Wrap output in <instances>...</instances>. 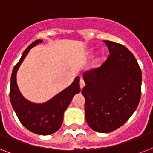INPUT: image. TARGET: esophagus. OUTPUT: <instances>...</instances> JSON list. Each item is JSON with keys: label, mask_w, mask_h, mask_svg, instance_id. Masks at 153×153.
<instances>
[{"label": "esophagus", "mask_w": 153, "mask_h": 153, "mask_svg": "<svg viewBox=\"0 0 153 153\" xmlns=\"http://www.w3.org/2000/svg\"><path fill=\"white\" fill-rule=\"evenodd\" d=\"M79 86H80V88L82 89L84 87V86H85V82H84V80L82 79H80V82H79Z\"/></svg>", "instance_id": "34e87169"}]
</instances>
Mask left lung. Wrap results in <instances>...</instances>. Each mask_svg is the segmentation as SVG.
I'll use <instances>...</instances> for the list:
<instances>
[{
    "label": "left lung",
    "mask_w": 153,
    "mask_h": 153,
    "mask_svg": "<svg viewBox=\"0 0 153 153\" xmlns=\"http://www.w3.org/2000/svg\"><path fill=\"white\" fill-rule=\"evenodd\" d=\"M109 55L101 67L83 73L85 114L88 126L98 133H110L128 121L138 106L142 74L128 48L104 40Z\"/></svg>",
    "instance_id": "obj_1"
}]
</instances>
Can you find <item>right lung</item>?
Here are the masks:
<instances>
[{
  "label": "right lung",
  "mask_w": 153,
  "mask_h": 153,
  "mask_svg": "<svg viewBox=\"0 0 153 153\" xmlns=\"http://www.w3.org/2000/svg\"><path fill=\"white\" fill-rule=\"evenodd\" d=\"M43 40L37 39L31 44L15 65L11 76L10 97L11 104L19 121L25 128L32 133L39 135H50L57 132L62 126L63 114L76 94L80 92L79 77H76L68 87L54 96L48 102L36 104L29 102L23 97L16 83L18 68L29 52L30 49Z\"/></svg>",
  "instance_id": "right-lung-1"
}]
</instances>
